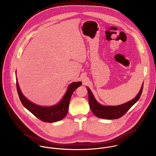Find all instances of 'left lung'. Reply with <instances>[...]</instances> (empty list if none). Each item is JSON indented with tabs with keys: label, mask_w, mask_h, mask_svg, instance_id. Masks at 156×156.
<instances>
[{
	"label": "left lung",
	"mask_w": 156,
	"mask_h": 156,
	"mask_svg": "<svg viewBox=\"0 0 156 156\" xmlns=\"http://www.w3.org/2000/svg\"><path fill=\"white\" fill-rule=\"evenodd\" d=\"M144 84V83H143ZM143 84L136 96L131 101L116 106H106L97 101L92 92L87 87L88 93V101L92 112L98 118L105 119H116L123 116L132 106L138 101L143 92Z\"/></svg>",
	"instance_id": "8db88e82"
}]
</instances>
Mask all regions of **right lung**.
<instances>
[{"label":"right lung","instance_id":"right-lung-1","mask_svg":"<svg viewBox=\"0 0 156 156\" xmlns=\"http://www.w3.org/2000/svg\"><path fill=\"white\" fill-rule=\"evenodd\" d=\"M81 84V82L72 83L68 86L66 93L58 104L52 106L43 107L32 103L23 94L16 79L17 91L23 106L38 119L48 123L59 121L66 116L72 93Z\"/></svg>","mask_w":156,"mask_h":156}]
</instances>
